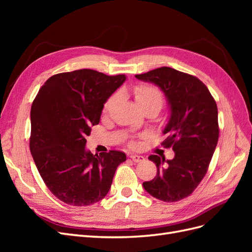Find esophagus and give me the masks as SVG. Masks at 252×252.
I'll use <instances>...</instances> for the list:
<instances>
[{"mask_svg":"<svg viewBox=\"0 0 252 252\" xmlns=\"http://www.w3.org/2000/svg\"><path fill=\"white\" fill-rule=\"evenodd\" d=\"M130 158L135 163H139V162L144 161V157L143 156H139V155H130Z\"/></svg>","mask_w":252,"mask_h":252,"instance_id":"1","label":"esophagus"}]
</instances>
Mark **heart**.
Listing matches in <instances>:
<instances>
[{
  "mask_svg": "<svg viewBox=\"0 0 252 252\" xmlns=\"http://www.w3.org/2000/svg\"><path fill=\"white\" fill-rule=\"evenodd\" d=\"M135 101L141 106L147 105V104H157L158 106L161 107L163 103V94L158 87L155 85H151V84H140V85L135 86L133 89ZM118 97V94L111 95L107 102L105 103V110L108 111L112 105L116 102Z\"/></svg>",
  "mask_w": 252,
  "mask_h": 252,
  "instance_id": "heart-1",
  "label": "heart"
}]
</instances>
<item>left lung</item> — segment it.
Returning a JSON list of instances; mask_svg holds the SVG:
<instances>
[{"label":"left lung","instance_id":"1","mask_svg":"<svg viewBox=\"0 0 252 252\" xmlns=\"http://www.w3.org/2000/svg\"><path fill=\"white\" fill-rule=\"evenodd\" d=\"M135 78L156 84L168 100L171 112L162 145L174 151V158L167 161L165 157L149 156L158 171L143 187L158 200L181 201L194 191L208 170L220 133L217 103L201 80L170 67Z\"/></svg>","mask_w":252,"mask_h":252}]
</instances>
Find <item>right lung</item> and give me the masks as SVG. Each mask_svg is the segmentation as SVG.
I'll list each match as a JSON object with an SVG mask.
<instances>
[{
	"mask_svg": "<svg viewBox=\"0 0 252 252\" xmlns=\"http://www.w3.org/2000/svg\"><path fill=\"white\" fill-rule=\"evenodd\" d=\"M125 80V74L80 69L52 75L37 93L30 110V152L45 185L60 201L71 206L101 201L118 166L126 161L122 151L93 155L85 149L105 102Z\"/></svg>",
	"mask_w": 252,
	"mask_h": 252,
	"instance_id": "obj_1",
	"label": "right lung"
}]
</instances>
